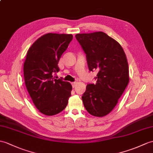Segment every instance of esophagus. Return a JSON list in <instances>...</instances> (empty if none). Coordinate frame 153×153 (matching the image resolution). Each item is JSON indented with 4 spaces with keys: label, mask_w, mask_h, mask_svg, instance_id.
<instances>
[{
    "label": "esophagus",
    "mask_w": 153,
    "mask_h": 153,
    "mask_svg": "<svg viewBox=\"0 0 153 153\" xmlns=\"http://www.w3.org/2000/svg\"><path fill=\"white\" fill-rule=\"evenodd\" d=\"M77 84V82H73L72 83V87L73 88H75L76 87V85Z\"/></svg>",
    "instance_id": "34e87169"
}]
</instances>
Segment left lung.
<instances>
[{"mask_svg":"<svg viewBox=\"0 0 153 153\" xmlns=\"http://www.w3.org/2000/svg\"><path fill=\"white\" fill-rule=\"evenodd\" d=\"M76 38L86 53L88 69L98 71L97 83L87 85L81 97L83 105L91 115L104 117L114 109L129 83L126 54L118 42L101 31L77 34Z\"/></svg>","mask_w":153,"mask_h":153,"instance_id":"1","label":"left lung"}]
</instances>
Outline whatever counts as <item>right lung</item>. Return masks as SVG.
Listing matches in <instances>:
<instances>
[{"label":"right lung","mask_w":153,"mask_h":153,"mask_svg":"<svg viewBox=\"0 0 153 153\" xmlns=\"http://www.w3.org/2000/svg\"><path fill=\"white\" fill-rule=\"evenodd\" d=\"M73 38L71 34L48 33L35 41L27 51L23 65L25 83L34 105L48 116L65 109L71 96L69 82L54 79L58 63Z\"/></svg>","instance_id":"right-lung-1"}]
</instances>
